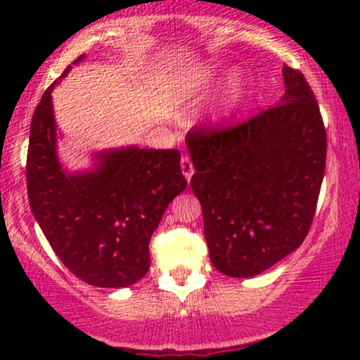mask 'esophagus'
Wrapping results in <instances>:
<instances>
[{
    "instance_id": "esophagus-1",
    "label": "esophagus",
    "mask_w": 360,
    "mask_h": 360,
    "mask_svg": "<svg viewBox=\"0 0 360 360\" xmlns=\"http://www.w3.org/2000/svg\"><path fill=\"white\" fill-rule=\"evenodd\" d=\"M181 172H183L184 179H186V181H190L191 176H193L195 169H193V163H191L190 157L181 158Z\"/></svg>"
}]
</instances>
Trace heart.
<instances>
[{"mask_svg": "<svg viewBox=\"0 0 360 360\" xmlns=\"http://www.w3.org/2000/svg\"><path fill=\"white\" fill-rule=\"evenodd\" d=\"M221 79H228L226 90L221 94L217 106L209 116L210 125H223L233 118L245 101V85L240 76H235L233 71H224L219 64L207 63L198 66L186 68L179 71L174 78V94L179 99H193L216 86Z\"/></svg>", "mask_w": 360, "mask_h": 360, "instance_id": "obj_1", "label": "heart"}]
</instances>
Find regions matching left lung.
<instances>
[{"mask_svg":"<svg viewBox=\"0 0 360 360\" xmlns=\"http://www.w3.org/2000/svg\"><path fill=\"white\" fill-rule=\"evenodd\" d=\"M285 92L240 125L188 134L210 261L249 278L301 245L326 170V129L303 75L282 69Z\"/></svg>","mask_w":360,"mask_h":360,"instance_id":"left-lung-1","label":"left lung"}]
</instances>
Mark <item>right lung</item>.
<instances>
[{"label": "right lung", "instance_id": "1", "mask_svg": "<svg viewBox=\"0 0 360 360\" xmlns=\"http://www.w3.org/2000/svg\"><path fill=\"white\" fill-rule=\"evenodd\" d=\"M71 69L46 89L32 115L29 205L71 274L96 288H129L150 270L151 235L169 203L186 188L181 153L130 144L94 151L92 165L69 170L57 151L60 132L52 92Z\"/></svg>", "mask_w": 360, "mask_h": 360}]
</instances>
